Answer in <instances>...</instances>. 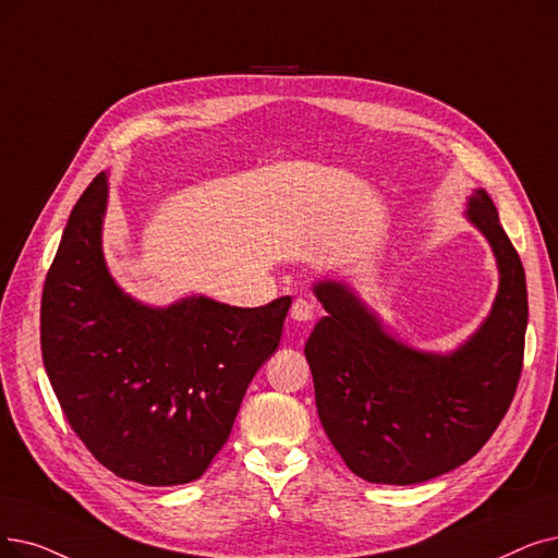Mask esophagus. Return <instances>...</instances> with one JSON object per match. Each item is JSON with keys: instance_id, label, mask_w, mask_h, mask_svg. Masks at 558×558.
<instances>
[{"instance_id": "obj_1", "label": "esophagus", "mask_w": 558, "mask_h": 558, "mask_svg": "<svg viewBox=\"0 0 558 558\" xmlns=\"http://www.w3.org/2000/svg\"><path fill=\"white\" fill-rule=\"evenodd\" d=\"M289 317H292L296 324H310L314 317V305L305 299H296L292 303V310H289Z\"/></svg>"}]
</instances>
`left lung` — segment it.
I'll return each mask as SVG.
<instances>
[{
  "instance_id": "8db88e82",
  "label": "left lung",
  "mask_w": 558,
  "mask_h": 558,
  "mask_svg": "<svg viewBox=\"0 0 558 558\" xmlns=\"http://www.w3.org/2000/svg\"><path fill=\"white\" fill-rule=\"evenodd\" d=\"M468 219L490 241L501 278L490 317L451 355L390 337L344 284L314 287L328 312L305 344L317 413L360 478L410 486L456 470L490 440L515 397L529 317L524 269L486 191L470 198Z\"/></svg>"
}]
</instances>
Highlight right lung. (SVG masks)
I'll return each mask as SVG.
<instances>
[{
	"label": "right lung",
	"mask_w": 558,
	"mask_h": 558,
	"mask_svg": "<svg viewBox=\"0 0 558 558\" xmlns=\"http://www.w3.org/2000/svg\"><path fill=\"white\" fill-rule=\"evenodd\" d=\"M107 175L82 193L47 271L40 351L63 415L100 465L143 486L196 481L221 451L248 383L280 342L292 296L148 307L102 257Z\"/></svg>",
	"instance_id": "right-lung-1"
}]
</instances>
